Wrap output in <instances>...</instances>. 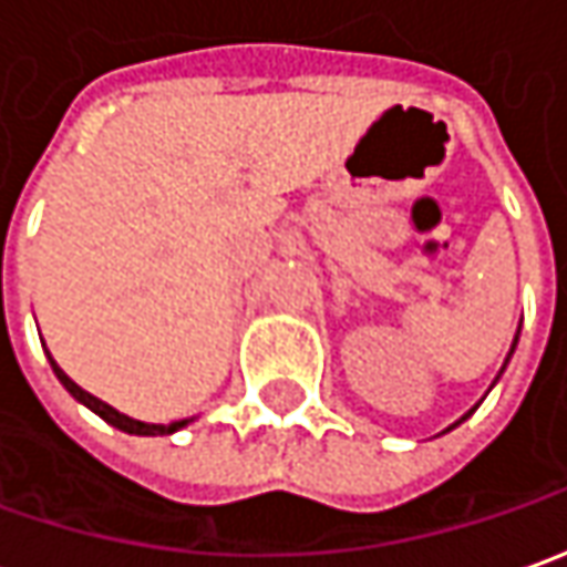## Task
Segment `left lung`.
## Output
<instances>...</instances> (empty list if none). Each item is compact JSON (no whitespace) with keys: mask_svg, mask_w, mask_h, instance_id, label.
<instances>
[{"mask_svg":"<svg viewBox=\"0 0 567 567\" xmlns=\"http://www.w3.org/2000/svg\"><path fill=\"white\" fill-rule=\"evenodd\" d=\"M461 420H464V417H461Z\"/></svg>","mask_w":567,"mask_h":567,"instance_id":"1","label":"left lung"}]
</instances>
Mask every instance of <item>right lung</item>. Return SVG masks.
Returning a JSON list of instances; mask_svg holds the SVG:
<instances>
[{
	"label": "right lung",
	"instance_id": "obj_1",
	"mask_svg": "<svg viewBox=\"0 0 567 567\" xmlns=\"http://www.w3.org/2000/svg\"><path fill=\"white\" fill-rule=\"evenodd\" d=\"M50 363H52V370H55V377H59V382H62V385L69 389L74 399L81 401V404H87L93 414H100V417L106 420V423L118 426V430H125V433H134V436H166V433H175V430H182V426L187 423V420H178V423H168V426H163V423H141V420L125 417V414H118L115 408H109L106 401L93 399V395H90V392H84V389H81L78 382H71L69 377H65V373L59 370V363L52 361V358H50Z\"/></svg>",
	"mask_w": 567,
	"mask_h": 567
}]
</instances>
